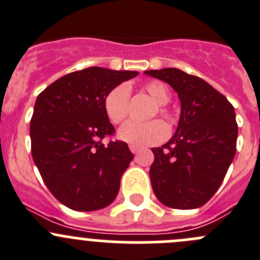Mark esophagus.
Instances as JSON below:
<instances>
[{
	"label": "esophagus",
	"mask_w": 260,
	"mask_h": 260,
	"mask_svg": "<svg viewBox=\"0 0 260 260\" xmlns=\"http://www.w3.org/2000/svg\"><path fill=\"white\" fill-rule=\"evenodd\" d=\"M130 150H132V152L134 153V154H137V153L139 152L140 149L138 147H135V145H130Z\"/></svg>",
	"instance_id": "esophagus-1"
}]
</instances>
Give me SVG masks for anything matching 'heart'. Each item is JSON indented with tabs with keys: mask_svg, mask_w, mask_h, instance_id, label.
<instances>
[{
	"mask_svg": "<svg viewBox=\"0 0 260 260\" xmlns=\"http://www.w3.org/2000/svg\"><path fill=\"white\" fill-rule=\"evenodd\" d=\"M144 90L152 97V100L159 106L158 113L162 116L167 123H172V116L163 106L170 102V90L162 81H149L144 85ZM128 98L130 90L127 85L120 84L111 89L105 97V111L108 118L113 123H121L128 113ZM118 138L128 144L135 147H147V145L157 144L167 137V127L159 120L149 121V122H135L128 121L120 127L117 133Z\"/></svg>",
	"mask_w": 260,
	"mask_h": 260,
	"instance_id": "heart-1",
	"label": "heart"
}]
</instances>
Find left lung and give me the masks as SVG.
I'll return each mask as SVG.
<instances>
[{
    "label": "left lung",
    "mask_w": 260,
    "mask_h": 260,
    "mask_svg": "<svg viewBox=\"0 0 260 260\" xmlns=\"http://www.w3.org/2000/svg\"><path fill=\"white\" fill-rule=\"evenodd\" d=\"M144 74L171 85L181 103L174 137L152 148L153 191L170 208H199L218 190L236 153L234 107L207 81L179 69Z\"/></svg>",
    "instance_id": "8db88e82"
}]
</instances>
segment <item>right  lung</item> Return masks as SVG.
<instances>
[{"mask_svg": "<svg viewBox=\"0 0 260 260\" xmlns=\"http://www.w3.org/2000/svg\"><path fill=\"white\" fill-rule=\"evenodd\" d=\"M138 71L88 68L62 76L37 97L30 121L31 154L54 198L79 212L110 206L134 155L120 140H101L115 127L105 97Z\"/></svg>", "mask_w": 260, "mask_h": 260, "instance_id": "right-lung-1", "label": "right lung"}]
</instances>
